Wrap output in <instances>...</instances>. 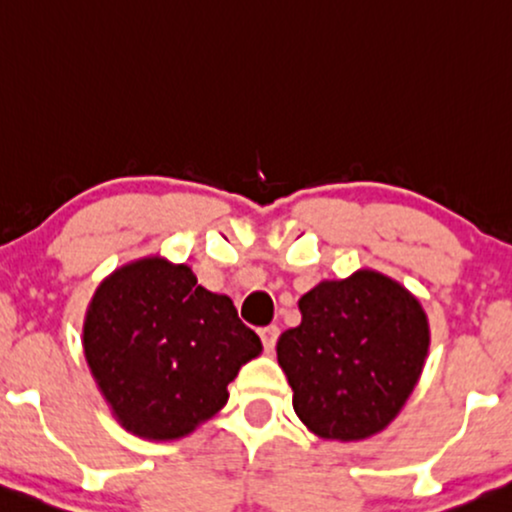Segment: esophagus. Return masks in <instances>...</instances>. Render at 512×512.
<instances>
[{"label": "esophagus", "instance_id": "34e87169", "mask_svg": "<svg viewBox=\"0 0 512 512\" xmlns=\"http://www.w3.org/2000/svg\"><path fill=\"white\" fill-rule=\"evenodd\" d=\"M260 338H262V346L264 350H274L276 346V338H279V326H264L260 329Z\"/></svg>", "mask_w": 512, "mask_h": 512}]
</instances>
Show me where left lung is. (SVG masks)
Instances as JSON below:
<instances>
[{"mask_svg": "<svg viewBox=\"0 0 512 512\" xmlns=\"http://www.w3.org/2000/svg\"><path fill=\"white\" fill-rule=\"evenodd\" d=\"M300 322L276 343L293 410L319 439L362 441L396 420L420 379L429 322L389 276L360 269L300 298Z\"/></svg>", "mask_w": 512, "mask_h": 512, "instance_id": "obj_1", "label": "left lung"}]
</instances>
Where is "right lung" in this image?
Wrapping results in <instances>:
<instances>
[{
	"instance_id": "1",
	"label": "right lung",
	"mask_w": 512,
	"mask_h": 512,
	"mask_svg": "<svg viewBox=\"0 0 512 512\" xmlns=\"http://www.w3.org/2000/svg\"><path fill=\"white\" fill-rule=\"evenodd\" d=\"M83 348L121 427L150 441L181 439L217 415L238 369L262 353L229 295L159 255L123 264L97 286Z\"/></svg>"
}]
</instances>
